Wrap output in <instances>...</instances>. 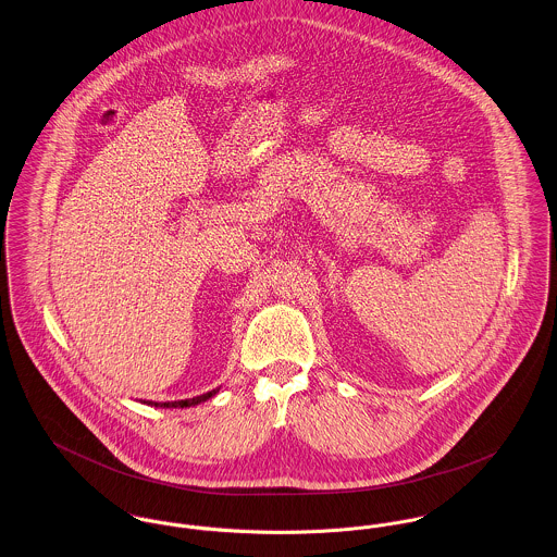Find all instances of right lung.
<instances>
[{
  "mask_svg": "<svg viewBox=\"0 0 557 557\" xmlns=\"http://www.w3.org/2000/svg\"><path fill=\"white\" fill-rule=\"evenodd\" d=\"M218 389L220 387H215L212 392H206V394H199V396H193V398H184V400H172V403H152V400H144L146 405H150V407H161V409H184V407H195V405H199V403H206L208 398H212L218 394Z\"/></svg>",
  "mask_w": 557,
  "mask_h": 557,
  "instance_id": "right-lung-1",
  "label": "right lung"
}]
</instances>
